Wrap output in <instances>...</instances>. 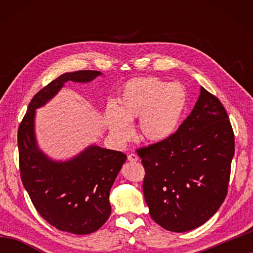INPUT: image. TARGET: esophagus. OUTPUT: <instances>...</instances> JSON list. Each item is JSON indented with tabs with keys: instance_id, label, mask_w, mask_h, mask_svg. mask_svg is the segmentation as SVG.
<instances>
[{
	"instance_id": "esophagus-1",
	"label": "esophagus",
	"mask_w": 253,
	"mask_h": 253,
	"mask_svg": "<svg viewBox=\"0 0 253 253\" xmlns=\"http://www.w3.org/2000/svg\"><path fill=\"white\" fill-rule=\"evenodd\" d=\"M127 158H128V161H129V162H137V161H138V156H137L136 155V154H129V155H128L127 156Z\"/></svg>"
}]
</instances>
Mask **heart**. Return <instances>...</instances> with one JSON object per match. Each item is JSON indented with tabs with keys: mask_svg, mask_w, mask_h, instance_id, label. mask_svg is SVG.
<instances>
[{
	"mask_svg": "<svg viewBox=\"0 0 253 253\" xmlns=\"http://www.w3.org/2000/svg\"><path fill=\"white\" fill-rule=\"evenodd\" d=\"M187 104V92L178 83L139 77L124 84L117 107L109 106L105 125L111 136L125 143L131 136L129 122L138 118L137 131L149 143H163L176 132Z\"/></svg>",
	"mask_w": 253,
	"mask_h": 253,
	"instance_id": "obj_1",
	"label": "heart"
}]
</instances>
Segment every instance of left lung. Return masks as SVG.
Wrapping results in <instances>:
<instances>
[{
	"label": "left lung",
	"instance_id": "left-lung-1",
	"mask_svg": "<svg viewBox=\"0 0 253 253\" xmlns=\"http://www.w3.org/2000/svg\"><path fill=\"white\" fill-rule=\"evenodd\" d=\"M149 214L172 232L199 228L228 193L234 134L223 105L201 87L192 113L169 139L137 149Z\"/></svg>",
	"mask_w": 253,
	"mask_h": 253
}]
</instances>
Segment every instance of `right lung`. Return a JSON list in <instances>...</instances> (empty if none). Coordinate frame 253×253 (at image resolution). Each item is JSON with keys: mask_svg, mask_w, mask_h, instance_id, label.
<instances>
[{"mask_svg": "<svg viewBox=\"0 0 253 253\" xmlns=\"http://www.w3.org/2000/svg\"><path fill=\"white\" fill-rule=\"evenodd\" d=\"M101 72H67L32 98L18 130L21 179L34 208L54 228L74 234H89L108 220L109 192L127 156L122 152L88 146L68 161H52L38 147L36 109L57 95L67 81L89 83Z\"/></svg>", "mask_w": 253, "mask_h": 253, "instance_id": "1", "label": "right lung"}]
</instances>
